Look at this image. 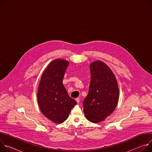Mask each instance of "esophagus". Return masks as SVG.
I'll use <instances>...</instances> for the list:
<instances>
[{
  "label": "esophagus",
  "mask_w": 152,
  "mask_h": 152,
  "mask_svg": "<svg viewBox=\"0 0 152 152\" xmlns=\"http://www.w3.org/2000/svg\"><path fill=\"white\" fill-rule=\"evenodd\" d=\"M75 100H76V101L77 102V103H79V98H76Z\"/></svg>",
  "instance_id": "34e87169"
}]
</instances>
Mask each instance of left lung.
Returning a JSON list of instances; mask_svg holds the SVG:
<instances>
[{"label":"left lung","instance_id":"8db88e82","mask_svg":"<svg viewBox=\"0 0 152 152\" xmlns=\"http://www.w3.org/2000/svg\"><path fill=\"white\" fill-rule=\"evenodd\" d=\"M91 82L87 96L83 101V112L92 123L103 121L115 110L119 97L117 79L107 65L97 61L90 65Z\"/></svg>","mask_w":152,"mask_h":152}]
</instances>
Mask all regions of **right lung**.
Masks as SVG:
<instances>
[{
    "mask_svg": "<svg viewBox=\"0 0 152 152\" xmlns=\"http://www.w3.org/2000/svg\"><path fill=\"white\" fill-rule=\"evenodd\" d=\"M68 61H52L43 72L38 88L37 99L41 113L53 123L61 124L68 118L77 102L71 98L62 83Z\"/></svg>",
    "mask_w": 152,
    "mask_h": 152,
    "instance_id": "1",
    "label": "right lung"
}]
</instances>
